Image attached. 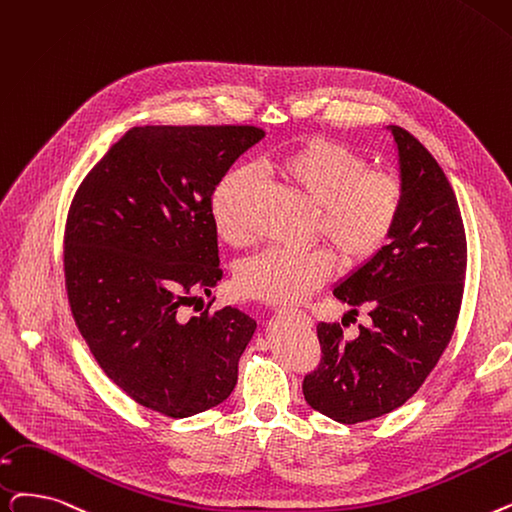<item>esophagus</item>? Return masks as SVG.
Wrapping results in <instances>:
<instances>
[{
  "mask_svg": "<svg viewBox=\"0 0 512 512\" xmlns=\"http://www.w3.org/2000/svg\"><path fill=\"white\" fill-rule=\"evenodd\" d=\"M293 314H297V316H303V318H305V320H309V318H307V316H305V314H301V311H293Z\"/></svg>",
  "mask_w": 512,
  "mask_h": 512,
  "instance_id": "34e87169",
  "label": "esophagus"
}]
</instances>
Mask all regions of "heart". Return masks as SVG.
Returning <instances> with one entry per match:
<instances>
[{
  "instance_id": "1",
  "label": "heart",
  "mask_w": 512,
  "mask_h": 512,
  "mask_svg": "<svg viewBox=\"0 0 512 512\" xmlns=\"http://www.w3.org/2000/svg\"><path fill=\"white\" fill-rule=\"evenodd\" d=\"M288 182L316 205L314 236L332 242L349 263L379 255L399 221L404 186L385 169H370L362 152L345 142L311 138L278 159ZM257 186L251 167H236L221 177L211 196V215L217 232L234 247L255 236L247 219V201ZM337 270V255L328 247L301 253L263 251L244 261L236 272L242 295L265 303H297L326 284Z\"/></svg>"
}]
</instances>
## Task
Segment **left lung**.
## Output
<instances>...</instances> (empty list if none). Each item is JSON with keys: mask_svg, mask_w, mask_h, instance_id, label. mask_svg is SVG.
Segmentation results:
<instances>
[{"mask_svg": "<svg viewBox=\"0 0 512 512\" xmlns=\"http://www.w3.org/2000/svg\"><path fill=\"white\" fill-rule=\"evenodd\" d=\"M389 129L402 213L385 249L335 288L353 307L349 314L362 305L372 324L345 341L341 324L320 322L322 358L303 379L305 402L343 425L389 414L420 389L454 335L464 293L466 234L456 194L410 131Z\"/></svg>", "mask_w": 512, "mask_h": 512, "instance_id": "obj_1", "label": "left lung"}]
</instances>
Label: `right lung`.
Wrapping results in <instances>:
<instances>
[{"instance_id":"right-lung-1","label":"right lung","mask_w":512,"mask_h":512,"mask_svg":"<svg viewBox=\"0 0 512 512\" xmlns=\"http://www.w3.org/2000/svg\"><path fill=\"white\" fill-rule=\"evenodd\" d=\"M265 131L253 125H146L85 175L64 230L75 324L106 376L171 418L228 399L257 328L236 307L186 320L221 280L211 196Z\"/></svg>"}]
</instances>
